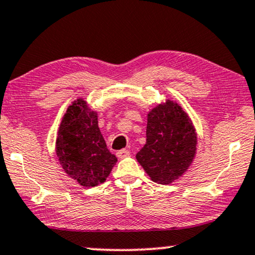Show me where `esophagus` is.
<instances>
[{
	"mask_svg": "<svg viewBox=\"0 0 255 255\" xmlns=\"http://www.w3.org/2000/svg\"><path fill=\"white\" fill-rule=\"evenodd\" d=\"M129 154H130L129 150H127V149H121V150L118 151L117 155H118L119 159H124V157L129 156Z\"/></svg>",
	"mask_w": 255,
	"mask_h": 255,
	"instance_id": "1",
	"label": "esophagus"
}]
</instances>
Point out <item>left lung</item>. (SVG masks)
<instances>
[{"mask_svg":"<svg viewBox=\"0 0 255 255\" xmlns=\"http://www.w3.org/2000/svg\"><path fill=\"white\" fill-rule=\"evenodd\" d=\"M146 144L136 160L154 182L168 185L188 169L196 150L191 119L178 104L167 100L147 118Z\"/></svg>","mask_w":255,"mask_h":255,"instance_id":"8db88e82","label":"left lung"}]
</instances>
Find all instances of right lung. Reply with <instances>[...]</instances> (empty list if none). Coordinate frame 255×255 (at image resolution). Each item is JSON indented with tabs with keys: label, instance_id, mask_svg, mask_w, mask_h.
<instances>
[{
	"label": "right lung",
	"instance_id": "right-lung-1",
	"mask_svg": "<svg viewBox=\"0 0 255 255\" xmlns=\"http://www.w3.org/2000/svg\"><path fill=\"white\" fill-rule=\"evenodd\" d=\"M56 155L70 178L83 187L105 182L117 163L98 125V114L77 99L67 109L56 138Z\"/></svg>",
	"mask_w": 255,
	"mask_h": 255
}]
</instances>
